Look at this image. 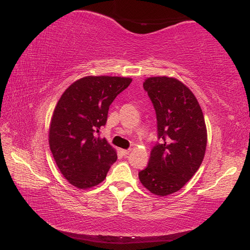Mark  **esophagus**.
Wrapping results in <instances>:
<instances>
[{
  "instance_id": "obj_1",
  "label": "esophagus",
  "mask_w": 250,
  "mask_h": 250,
  "mask_svg": "<svg viewBox=\"0 0 250 250\" xmlns=\"http://www.w3.org/2000/svg\"><path fill=\"white\" fill-rule=\"evenodd\" d=\"M121 153H123L124 156H126L130 153V150H121Z\"/></svg>"
}]
</instances>
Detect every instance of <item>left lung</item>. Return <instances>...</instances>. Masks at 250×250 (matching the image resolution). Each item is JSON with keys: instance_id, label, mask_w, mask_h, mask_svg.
Returning a JSON list of instances; mask_svg holds the SVG:
<instances>
[{"instance_id": "1", "label": "left lung", "mask_w": 250, "mask_h": 250, "mask_svg": "<svg viewBox=\"0 0 250 250\" xmlns=\"http://www.w3.org/2000/svg\"><path fill=\"white\" fill-rule=\"evenodd\" d=\"M144 88L156 113L159 143L138 176L152 193L165 196L183 188L200 168L207 146L206 125L195 96L181 81L152 77Z\"/></svg>"}]
</instances>
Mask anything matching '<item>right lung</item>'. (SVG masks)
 I'll list each match as a JSON object with an SVG mask.
<instances>
[{"mask_svg":"<svg viewBox=\"0 0 250 250\" xmlns=\"http://www.w3.org/2000/svg\"><path fill=\"white\" fill-rule=\"evenodd\" d=\"M132 79L88 76L77 80L57 104L49 126V146L66 180L80 189L104 180L117 154L104 138L108 108Z\"/></svg>","mask_w":250,"mask_h":250,"instance_id":"add662e5","label":"right lung"}]
</instances>
